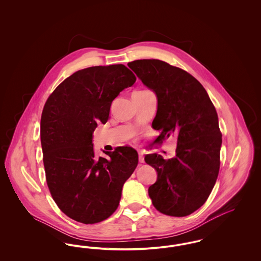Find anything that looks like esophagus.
I'll return each mask as SVG.
<instances>
[{"mask_svg":"<svg viewBox=\"0 0 261 261\" xmlns=\"http://www.w3.org/2000/svg\"><path fill=\"white\" fill-rule=\"evenodd\" d=\"M139 162H141V163H144L145 162V159H144V153L140 150L139 151Z\"/></svg>","mask_w":261,"mask_h":261,"instance_id":"esophagus-1","label":"esophagus"}]
</instances>
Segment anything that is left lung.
<instances>
[{
  "label": "left lung",
  "instance_id": "8db88e82",
  "mask_svg": "<svg viewBox=\"0 0 261 261\" xmlns=\"http://www.w3.org/2000/svg\"><path fill=\"white\" fill-rule=\"evenodd\" d=\"M128 66L156 95L152 128L161 131L159 141L178 135L172 159L145 156L158 172L149 198L165 215H190L206 201L219 172L222 134L216 110L205 89L181 68L160 60H139Z\"/></svg>",
  "mask_w": 261,
  "mask_h": 261
}]
</instances>
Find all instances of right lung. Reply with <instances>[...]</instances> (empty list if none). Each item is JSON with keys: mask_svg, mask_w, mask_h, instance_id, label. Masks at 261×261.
<instances>
[{"mask_svg": "<svg viewBox=\"0 0 261 261\" xmlns=\"http://www.w3.org/2000/svg\"><path fill=\"white\" fill-rule=\"evenodd\" d=\"M135 81L123 64L92 66L67 77L45 103L40 135L47 184L60 210L77 222L109 218L137 167L133 148L99 159L93 148V132L108 121L112 100Z\"/></svg>", "mask_w": 261, "mask_h": 261, "instance_id": "add662e5", "label": "right lung"}]
</instances>
